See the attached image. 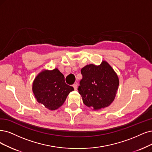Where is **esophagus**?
<instances>
[{"mask_svg": "<svg viewBox=\"0 0 152 152\" xmlns=\"http://www.w3.org/2000/svg\"><path fill=\"white\" fill-rule=\"evenodd\" d=\"M72 86H73V88H74L75 90H77V84H74V85H72Z\"/></svg>", "mask_w": 152, "mask_h": 152, "instance_id": "34e87169", "label": "esophagus"}]
</instances>
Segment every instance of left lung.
I'll return each mask as SVG.
<instances>
[{
  "instance_id": "obj_1",
  "label": "left lung",
  "mask_w": 152,
  "mask_h": 152,
  "mask_svg": "<svg viewBox=\"0 0 152 152\" xmlns=\"http://www.w3.org/2000/svg\"><path fill=\"white\" fill-rule=\"evenodd\" d=\"M83 79L77 88L83 102L88 107L98 110L113 102L119 86V78L106 61L99 65H86L81 69Z\"/></svg>"
}]
</instances>
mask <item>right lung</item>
<instances>
[{
  "mask_svg": "<svg viewBox=\"0 0 152 152\" xmlns=\"http://www.w3.org/2000/svg\"><path fill=\"white\" fill-rule=\"evenodd\" d=\"M73 90V87L65 83L64 75L58 68L43 69L32 83V91L37 102L49 110L61 107L67 95Z\"/></svg>",
  "mask_w": 152,
  "mask_h": 152,
  "instance_id": "right-lung-1",
  "label": "right lung"
}]
</instances>
